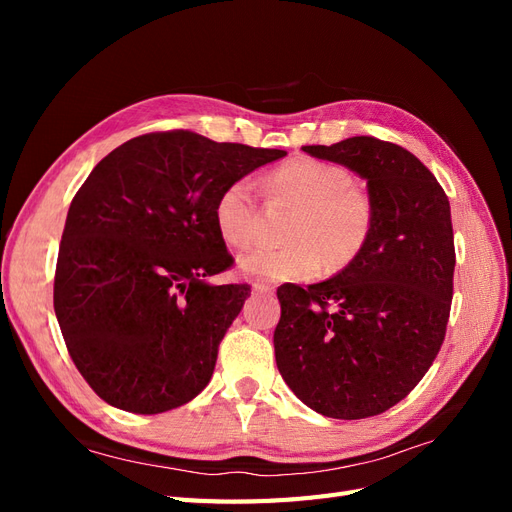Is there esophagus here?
Segmentation results:
<instances>
[{
	"mask_svg": "<svg viewBox=\"0 0 512 512\" xmlns=\"http://www.w3.org/2000/svg\"><path fill=\"white\" fill-rule=\"evenodd\" d=\"M252 290H254L256 294H269V292H271V286H267V284H260V282H256V284H252Z\"/></svg>",
	"mask_w": 512,
	"mask_h": 512,
	"instance_id": "esophagus-1",
	"label": "esophagus"
}]
</instances>
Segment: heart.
Returning a JSON list of instances; mask_svg holds the SVG:
<instances>
[{"label": "heart", "instance_id": "obj_1", "mask_svg": "<svg viewBox=\"0 0 512 512\" xmlns=\"http://www.w3.org/2000/svg\"><path fill=\"white\" fill-rule=\"evenodd\" d=\"M267 194L294 205L286 224V245H260L239 256L250 280L288 282L314 277L322 262L342 269L363 252L374 226L369 196L350 183L344 166L318 158H294L267 177ZM215 228L230 245L243 250L258 235V205L250 179L230 181L213 207Z\"/></svg>", "mask_w": 512, "mask_h": 512}]
</instances>
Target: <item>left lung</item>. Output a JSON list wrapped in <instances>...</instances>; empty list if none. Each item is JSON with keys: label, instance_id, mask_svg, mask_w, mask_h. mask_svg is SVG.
<instances>
[{"label": "left lung", "instance_id": "obj_1", "mask_svg": "<svg viewBox=\"0 0 512 512\" xmlns=\"http://www.w3.org/2000/svg\"><path fill=\"white\" fill-rule=\"evenodd\" d=\"M305 153L367 181L374 226L363 252L331 280L282 286L277 369L305 406L356 421L399 404L444 342L453 299L451 205L404 147L352 136Z\"/></svg>", "mask_w": 512, "mask_h": 512}]
</instances>
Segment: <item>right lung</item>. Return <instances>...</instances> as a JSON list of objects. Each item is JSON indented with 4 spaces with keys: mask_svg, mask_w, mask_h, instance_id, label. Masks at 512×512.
Segmentation results:
<instances>
[{
    "mask_svg": "<svg viewBox=\"0 0 512 512\" xmlns=\"http://www.w3.org/2000/svg\"><path fill=\"white\" fill-rule=\"evenodd\" d=\"M286 156L188 130L123 143L68 209L53 305L76 369L106 404L160 414L209 384L247 284L209 282L232 265L213 207L230 181Z\"/></svg>",
    "mask_w": 512,
    "mask_h": 512,
    "instance_id": "1",
    "label": "right lung"
}]
</instances>
